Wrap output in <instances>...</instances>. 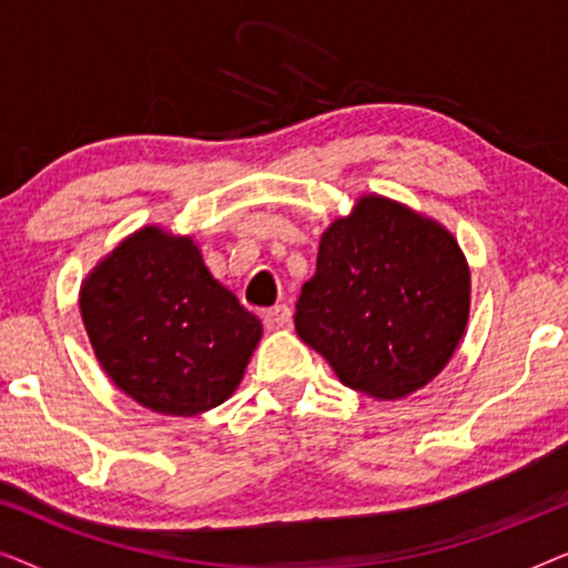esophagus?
<instances>
[{"label": "esophagus", "instance_id": "34e87169", "mask_svg": "<svg viewBox=\"0 0 568 568\" xmlns=\"http://www.w3.org/2000/svg\"><path fill=\"white\" fill-rule=\"evenodd\" d=\"M290 321H292V307L290 305L268 307L266 313H263V323H266V328H271V331L284 328V325H290Z\"/></svg>", "mask_w": 568, "mask_h": 568}]
</instances>
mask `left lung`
Returning <instances> with one entry per match:
<instances>
[{
	"instance_id": "left-lung-1",
	"label": "left lung",
	"mask_w": 568,
	"mask_h": 568,
	"mask_svg": "<svg viewBox=\"0 0 568 568\" xmlns=\"http://www.w3.org/2000/svg\"><path fill=\"white\" fill-rule=\"evenodd\" d=\"M468 313L470 268L457 240L369 193L323 232L294 328L346 387L398 400L447 367Z\"/></svg>"
}]
</instances>
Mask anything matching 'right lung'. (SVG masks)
I'll return each mask as SVG.
<instances>
[{
	"mask_svg": "<svg viewBox=\"0 0 568 568\" xmlns=\"http://www.w3.org/2000/svg\"><path fill=\"white\" fill-rule=\"evenodd\" d=\"M80 310L105 375L162 416H196L227 400L263 333L209 274L199 245L154 224L90 271Z\"/></svg>",
	"mask_w": 568,
	"mask_h": 568,
	"instance_id": "1",
	"label": "right lung"
}]
</instances>
